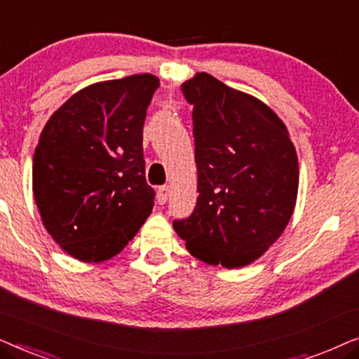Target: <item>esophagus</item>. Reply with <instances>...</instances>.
<instances>
[{
  "label": "esophagus",
  "instance_id": "1",
  "mask_svg": "<svg viewBox=\"0 0 359 359\" xmlns=\"http://www.w3.org/2000/svg\"><path fill=\"white\" fill-rule=\"evenodd\" d=\"M170 198V186H160L158 191H156V201L158 204H165Z\"/></svg>",
  "mask_w": 359,
  "mask_h": 359
}]
</instances>
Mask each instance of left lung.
I'll return each mask as SVG.
<instances>
[{"label": "left lung", "instance_id": "obj_1", "mask_svg": "<svg viewBox=\"0 0 359 359\" xmlns=\"http://www.w3.org/2000/svg\"><path fill=\"white\" fill-rule=\"evenodd\" d=\"M193 106L198 203L173 220L193 257L238 268L279 238L297 199V154L284 122L257 97L198 73L181 85Z\"/></svg>", "mask_w": 359, "mask_h": 359}]
</instances>
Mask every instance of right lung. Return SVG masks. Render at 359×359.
<instances>
[{"mask_svg": "<svg viewBox=\"0 0 359 359\" xmlns=\"http://www.w3.org/2000/svg\"><path fill=\"white\" fill-rule=\"evenodd\" d=\"M160 80L150 73L83 88L43 127L32 191L43 227L80 262L116 257L154 208L144 122Z\"/></svg>", "mask_w": 359, "mask_h": 359, "instance_id": "right-lung-1", "label": "right lung"}]
</instances>
